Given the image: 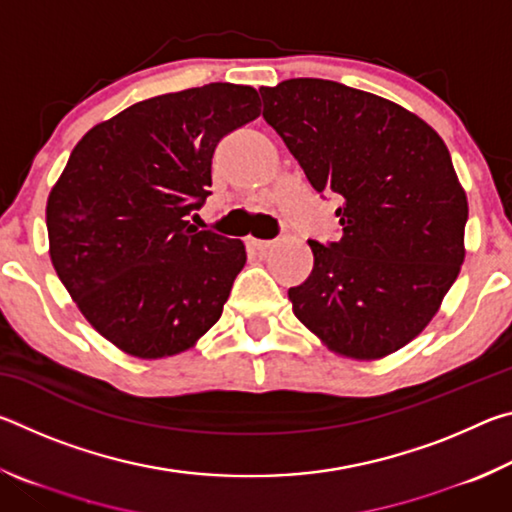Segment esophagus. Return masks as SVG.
Masks as SVG:
<instances>
[{
  "label": "esophagus",
  "mask_w": 512,
  "mask_h": 512,
  "mask_svg": "<svg viewBox=\"0 0 512 512\" xmlns=\"http://www.w3.org/2000/svg\"><path fill=\"white\" fill-rule=\"evenodd\" d=\"M250 246L257 248V250H266V248L273 246V241H268V239H250Z\"/></svg>",
  "instance_id": "1"
}]
</instances>
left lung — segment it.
Returning <instances> with one entry per match:
<instances>
[{
	"label": "left lung",
	"instance_id": "1",
	"mask_svg": "<svg viewBox=\"0 0 512 512\" xmlns=\"http://www.w3.org/2000/svg\"><path fill=\"white\" fill-rule=\"evenodd\" d=\"M262 117L320 196L341 239H309L314 268L293 314L329 348L386 357L415 339L461 271L467 198L431 126L377 94L325 79L259 90Z\"/></svg>",
	"mask_w": 512,
	"mask_h": 512
}]
</instances>
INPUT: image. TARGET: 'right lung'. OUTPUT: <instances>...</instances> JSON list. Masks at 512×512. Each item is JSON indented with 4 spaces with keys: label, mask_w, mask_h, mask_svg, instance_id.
<instances>
[{
    "label": "right lung",
    "mask_w": 512,
    "mask_h": 512,
    "mask_svg": "<svg viewBox=\"0 0 512 512\" xmlns=\"http://www.w3.org/2000/svg\"><path fill=\"white\" fill-rule=\"evenodd\" d=\"M259 108L248 85L162 94L94 126L69 155L47 203L51 262L117 348L169 357L221 318L246 248L187 219L212 194L216 144Z\"/></svg>",
    "instance_id": "right-lung-1"
}]
</instances>
